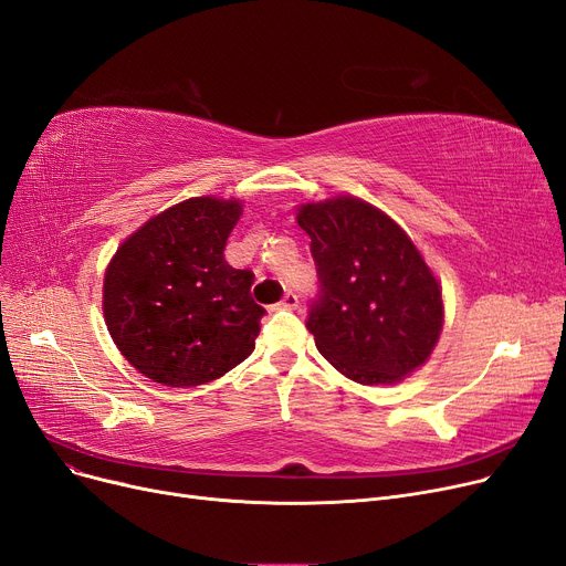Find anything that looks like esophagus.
I'll list each match as a JSON object with an SVG mask.
<instances>
[{
	"mask_svg": "<svg viewBox=\"0 0 566 566\" xmlns=\"http://www.w3.org/2000/svg\"><path fill=\"white\" fill-rule=\"evenodd\" d=\"M277 307L280 310H296L298 307V296H296V293H284V298L277 303Z\"/></svg>",
	"mask_w": 566,
	"mask_h": 566,
	"instance_id": "esophagus-1",
	"label": "esophagus"
}]
</instances>
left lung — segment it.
I'll return each instance as SVG.
<instances>
[{"label": "left lung", "instance_id": "1", "mask_svg": "<svg viewBox=\"0 0 566 566\" xmlns=\"http://www.w3.org/2000/svg\"><path fill=\"white\" fill-rule=\"evenodd\" d=\"M322 296L307 328L339 375L400 384L430 360L441 328V284L407 231L352 193L296 206Z\"/></svg>", "mask_w": 566, "mask_h": 566}]
</instances>
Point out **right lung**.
I'll use <instances>...</instances> for the list:
<instances>
[{
  "instance_id": "right-lung-1",
  "label": "right lung",
  "mask_w": 566,
  "mask_h": 566,
  "mask_svg": "<svg viewBox=\"0 0 566 566\" xmlns=\"http://www.w3.org/2000/svg\"><path fill=\"white\" fill-rule=\"evenodd\" d=\"M240 199L193 196L122 240L104 275V322L119 354L174 388L224 377L248 358L263 307L254 275L224 261Z\"/></svg>"
}]
</instances>
